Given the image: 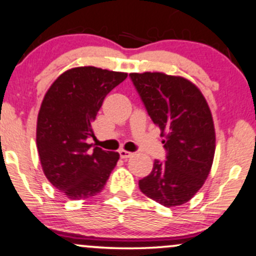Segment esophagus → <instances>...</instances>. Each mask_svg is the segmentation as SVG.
<instances>
[{"mask_svg":"<svg viewBox=\"0 0 256 256\" xmlns=\"http://www.w3.org/2000/svg\"><path fill=\"white\" fill-rule=\"evenodd\" d=\"M119 154L122 158H131L132 155H134V152H126V150H124V149H122V150H119Z\"/></svg>","mask_w":256,"mask_h":256,"instance_id":"esophagus-1","label":"esophagus"}]
</instances>
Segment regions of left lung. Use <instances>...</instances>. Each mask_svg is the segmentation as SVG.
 <instances>
[{
	"label": "left lung",
	"instance_id": "left-lung-1",
	"mask_svg": "<svg viewBox=\"0 0 256 256\" xmlns=\"http://www.w3.org/2000/svg\"><path fill=\"white\" fill-rule=\"evenodd\" d=\"M152 122L161 130L166 161H154L140 192L165 207L188 202L212 168L216 130L202 92L183 77L161 72L130 73Z\"/></svg>",
	"mask_w": 256,
	"mask_h": 256
}]
</instances>
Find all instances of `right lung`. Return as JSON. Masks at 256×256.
I'll use <instances>...</instances> for the list:
<instances>
[{
    "instance_id": "1",
    "label": "right lung",
    "mask_w": 256,
    "mask_h": 256,
    "mask_svg": "<svg viewBox=\"0 0 256 256\" xmlns=\"http://www.w3.org/2000/svg\"><path fill=\"white\" fill-rule=\"evenodd\" d=\"M128 73L94 66L58 76L44 96L37 118L36 142L46 179L71 200H85L104 188L119 152L91 149L86 138L108 92Z\"/></svg>"
}]
</instances>
